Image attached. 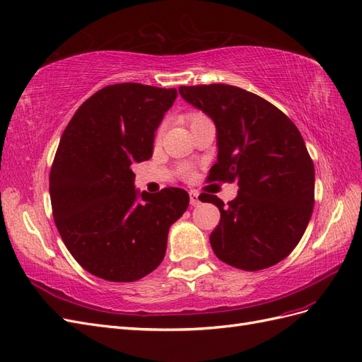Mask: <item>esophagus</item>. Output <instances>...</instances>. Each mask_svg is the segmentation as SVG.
<instances>
[{
    "mask_svg": "<svg viewBox=\"0 0 362 362\" xmlns=\"http://www.w3.org/2000/svg\"><path fill=\"white\" fill-rule=\"evenodd\" d=\"M189 203H191V206H199L202 203V197L197 191L189 192Z\"/></svg>",
    "mask_w": 362,
    "mask_h": 362,
    "instance_id": "1",
    "label": "esophagus"
}]
</instances>
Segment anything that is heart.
<instances>
[{
  "mask_svg": "<svg viewBox=\"0 0 362 362\" xmlns=\"http://www.w3.org/2000/svg\"><path fill=\"white\" fill-rule=\"evenodd\" d=\"M204 115H203V113H199V112H194V113H189V115H188V119H189V122H192V121H195V119H200V118H203ZM162 132V129L159 130V133ZM182 171L185 173V174H187L188 171H189V168L188 167H183L182 168Z\"/></svg>",
  "mask_w": 362,
  "mask_h": 362,
  "instance_id": "b5f03b06",
  "label": "heart"
}]
</instances>
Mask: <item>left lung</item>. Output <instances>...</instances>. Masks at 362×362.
I'll return each instance as SVG.
<instances>
[{
    "label": "left lung",
    "mask_w": 362,
    "mask_h": 362,
    "mask_svg": "<svg viewBox=\"0 0 362 362\" xmlns=\"http://www.w3.org/2000/svg\"><path fill=\"white\" fill-rule=\"evenodd\" d=\"M216 127L209 182H238L236 199L209 202L221 220L209 236L220 261L245 272L273 267L302 240L314 208L315 173L294 122L272 103L230 85L180 86Z\"/></svg>",
    "instance_id": "1"
}]
</instances>
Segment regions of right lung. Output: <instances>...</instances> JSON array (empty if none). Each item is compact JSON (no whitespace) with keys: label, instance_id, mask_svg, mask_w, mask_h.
<instances>
[{"label":"right lung","instance_id":"add662e5","mask_svg":"<svg viewBox=\"0 0 362 362\" xmlns=\"http://www.w3.org/2000/svg\"><path fill=\"white\" fill-rule=\"evenodd\" d=\"M177 90L139 83L100 89L60 138L49 171L54 223L72 257L110 282H135L156 270L168 230L189 204L180 188H135L133 163L153 154L154 132Z\"/></svg>","mask_w":362,"mask_h":362}]
</instances>
